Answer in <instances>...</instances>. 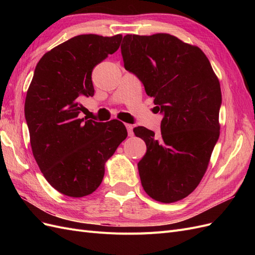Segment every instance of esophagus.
Listing matches in <instances>:
<instances>
[{
    "label": "esophagus",
    "instance_id": "1",
    "mask_svg": "<svg viewBox=\"0 0 255 255\" xmlns=\"http://www.w3.org/2000/svg\"><path fill=\"white\" fill-rule=\"evenodd\" d=\"M126 128L128 129V136H133L134 132H133V126L132 125H128V123H126Z\"/></svg>",
    "mask_w": 255,
    "mask_h": 255
}]
</instances>
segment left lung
Segmentation results:
<instances>
[{"mask_svg": "<svg viewBox=\"0 0 255 255\" xmlns=\"http://www.w3.org/2000/svg\"><path fill=\"white\" fill-rule=\"evenodd\" d=\"M122 42L125 68L164 114L160 138L134 128L146 144L138 163L141 185L155 201H180L201 182L219 138V80L201 49L170 34L127 35Z\"/></svg>", "mask_w": 255, "mask_h": 255, "instance_id": "left-lung-1", "label": "left lung"}]
</instances>
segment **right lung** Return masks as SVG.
<instances>
[{"label": "right lung", "mask_w": 255, "mask_h": 255, "mask_svg": "<svg viewBox=\"0 0 255 255\" xmlns=\"http://www.w3.org/2000/svg\"><path fill=\"white\" fill-rule=\"evenodd\" d=\"M122 35H79L38 61L24 114L33 155L51 186L68 197L92 194L105 163L128 136L122 122L80 118L83 97H92L94 68L120 47Z\"/></svg>", "instance_id": "add662e5"}]
</instances>
